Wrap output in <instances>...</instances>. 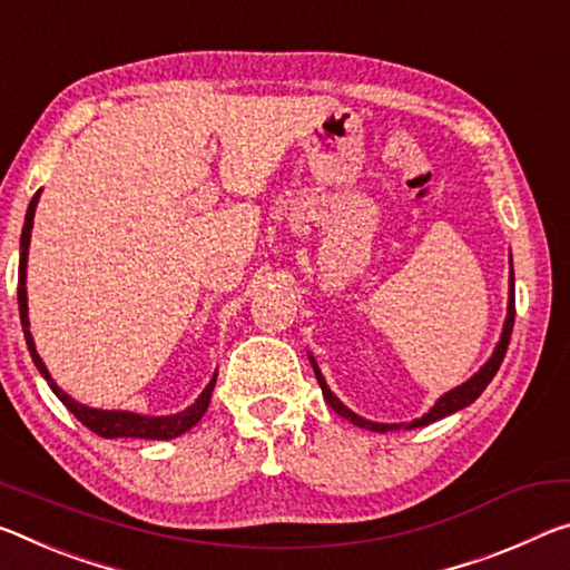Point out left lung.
<instances>
[{
	"label": "left lung",
	"mask_w": 570,
	"mask_h": 570,
	"mask_svg": "<svg viewBox=\"0 0 570 570\" xmlns=\"http://www.w3.org/2000/svg\"><path fill=\"white\" fill-rule=\"evenodd\" d=\"M512 324H514V276H512V271H510V302H508V320H504L502 337H500V342H497V347H494V352H492V357L487 360V363L480 367V373H474L472 377H469L466 383L456 385L454 391H449V393L441 395V399H439L436 403H433V409H431L429 413H423L421 419H415V421H411V423H375V421H367V419H363V415L352 413V411L347 409V405L342 403V401L337 399V395H334V393L330 391V385L324 383V377H322L320 367H317V363H314V357H312V355H309V360H312L314 375H317V381H320V387H322L324 401H327V403H330V409H332L334 413H340L342 419L352 421V423H355V426H360V429L377 431V433H385V431H401V429H419V426H429V423L439 421V419H446V415L456 413V411H462V409H466L469 403H474L476 399H480L482 391H484L487 385L492 383V377L497 375V370H500V365H502L504 352H508V345H510Z\"/></svg>",
	"instance_id": "1"
}]
</instances>
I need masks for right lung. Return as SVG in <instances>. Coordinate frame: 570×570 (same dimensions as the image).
Returning a JSON list of instances; mask_svg holds the SVG:
<instances>
[{
  "label": "right lung",
  "instance_id": "1",
  "mask_svg": "<svg viewBox=\"0 0 570 570\" xmlns=\"http://www.w3.org/2000/svg\"><path fill=\"white\" fill-rule=\"evenodd\" d=\"M40 200V189L35 193V197L30 200V207H27L24 215V225H22V238H20V284H17V302H20V320H22V332L27 340V350H30L32 363L35 367L40 370V375L48 381V385L52 387V393L58 395L62 401V405L76 415V419L83 423L86 429H90L98 436L104 439H175L179 433H185L195 426L197 421L203 419L207 405H210V395L215 387V377L207 383L205 391L200 393L189 409L179 411L175 415H141V413H131V411H101V409H90V405H83L70 399V395L62 391V387L52 381L48 367L35 350V340L30 334V317H27V288H24V278H27V248H30V236H32V220H35V207H38Z\"/></svg>",
  "mask_w": 570,
  "mask_h": 570
}]
</instances>
